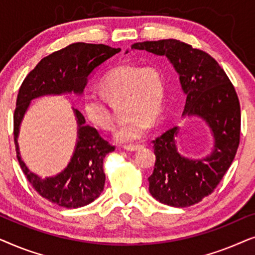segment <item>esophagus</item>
Wrapping results in <instances>:
<instances>
[{
	"label": "esophagus",
	"instance_id": "esophagus-1",
	"mask_svg": "<svg viewBox=\"0 0 255 255\" xmlns=\"http://www.w3.org/2000/svg\"><path fill=\"white\" fill-rule=\"evenodd\" d=\"M140 147H141V145H125V146H123V148L125 149V151H128V152L138 151Z\"/></svg>",
	"mask_w": 255,
	"mask_h": 255
}]
</instances>
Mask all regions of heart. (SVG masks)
Returning <instances> with one entry per match:
<instances>
[{"label": "heart", "instance_id": "1", "mask_svg": "<svg viewBox=\"0 0 255 255\" xmlns=\"http://www.w3.org/2000/svg\"><path fill=\"white\" fill-rule=\"evenodd\" d=\"M108 100L124 97L125 121L114 132L115 140L122 144L137 141L147 132L151 122L158 120L165 101L166 83L155 66L122 64L111 68L100 82ZM82 111L90 123L102 130L114 125L113 114L102 96L85 94Z\"/></svg>", "mask_w": 255, "mask_h": 255}]
</instances>
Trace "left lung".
<instances>
[{
	"label": "left lung",
	"mask_w": 255,
	"mask_h": 255,
	"mask_svg": "<svg viewBox=\"0 0 255 255\" xmlns=\"http://www.w3.org/2000/svg\"><path fill=\"white\" fill-rule=\"evenodd\" d=\"M131 50L165 55L179 74L187 96L182 116L200 117L210 128L214 148L202 159L187 158L177 151L179 127L152 141L155 165L148 177L149 193L170 207H190L215 190L236 156L240 139V104L235 87L211 55L183 41H142L132 45Z\"/></svg>",
	"instance_id": "left-lung-1"
}]
</instances>
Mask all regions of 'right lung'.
<instances>
[{"label":"right lung","instance_id":"1","mask_svg":"<svg viewBox=\"0 0 255 255\" xmlns=\"http://www.w3.org/2000/svg\"><path fill=\"white\" fill-rule=\"evenodd\" d=\"M120 51L121 48L103 44H71L41 59L24 79L19 88L13 114L17 159L27 181L37 193L59 207H85L100 196L106 183L103 159L108 153L115 151V146L104 140L95 128L86 125L83 115L73 108L78 123V140L71 161L55 176L41 179L31 172L20 158L17 142L20 123L34 99L71 93L82 95L94 69Z\"/></svg>","mask_w":255,"mask_h":255}]
</instances>
